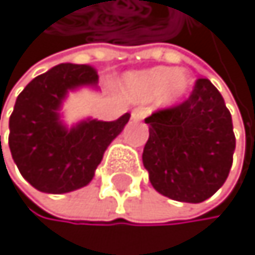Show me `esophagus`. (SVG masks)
<instances>
[{
    "instance_id": "34e87169",
    "label": "esophagus",
    "mask_w": 255,
    "mask_h": 255,
    "mask_svg": "<svg viewBox=\"0 0 255 255\" xmlns=\"http://www.w3.org/2000/svg\"><path fill=\"white\" fill-rule=\"evenodd\" d=\"M146 117V110L145 109H134L132 113H130V118H132L134 121H140L143 120Z\"/></svg>"
}]
</instances>
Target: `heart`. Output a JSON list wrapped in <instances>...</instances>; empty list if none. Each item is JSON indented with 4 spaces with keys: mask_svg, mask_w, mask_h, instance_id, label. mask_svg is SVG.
Instances as JSON below:
<instances>
[{
    "mask_svg": "<svg viewBox=\"0 0 255 255\" xmlns=\"http://www.w3.org/2000/svg\"><path fill=\"white\" fill-rule=\"evenodd\" d=\"M191 85L192 79L188 72L183 69L172 72L169 67H153L130 74L126 79V88L135 101L145 102L159 96V101L167 106L181 99Z\"/></svg>",
    "mask_w": 255,
    "mask_h": 255,
    "instance_id": "1",
    "label": "heart"
}]
</instances>
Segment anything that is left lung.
<instances>
[{
	"label": "left lung",
	"mask_w": 255,
	"mask_h": 255,
	"mask_svg": "<svg viewBox=\"0 0 255 255\" xmlns=\"http://www.w3.org/2000/svg\"><path fill=\"white\" fill-rule=\"evenodd\" d=\"M143 165L153 188L178 202L200 203L226 183L235 151L230 112L208 79H197L189 98L153 112Z\"/></svg>",
	"instance_id": "obj_1"
}]
</instances>
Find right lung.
<instances>
[{"instance_id":"add662e5","label":"right lung","mask_w":255,"mask_h":255,"mask_svg":"<svg viewBox=\"0 0 255 255\" xmlns=\"http://www.w3.org/2000/svg\"><path fill=\"white\" fill-rule=\"evenodd\" d=\"M98 71L88 64H58L37 75L18 94L9 118V148L21 176L37 191L71 192L88 184L104 151L126 126L117 121H83L66 129L58 110L67 90L96 85Z\"/></svg>"}]
</instances>
